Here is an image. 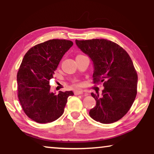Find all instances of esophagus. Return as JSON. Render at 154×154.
<instances>
[{
  "instance_id": "34e87169",
  "label": "esophagus",
  "mask_w": 154,
  "mask_h": 154,
  "mask_svg": "<svg viewBox=\"0 0 154 154\" xmlns=\"http://www.w3.org/2000/svg\"><path fill=\"white\" fill-rule=\"evenodd\" d=\"M75 95H80V94H83V91H82V90H76V91H75ZM84 94H85V96H87V95H88V94H87V93H84Z\"/></svg>"
}]
</instances>
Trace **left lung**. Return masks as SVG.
Segmentation results:
<instances>
[{
  "mask_svg": "<svg viewBox=\"0 0 154 154\" xmlns=\"http://www.w3.org/2000/svg\"><path fill=\"white\" fill-rule=\"evenodd\" d=\"M78 48L91 59L94 83L103 82L102 95L92 93L96 101L90 116L102 124L118 121L127 113L137 95L138 77L128 54L106 39L75 40Z\"/></svg>",
  "mask_w": 154,
  "mask_h": 154,
  "instance_id": "obj_1",
  "label": "left lung"
}]
</instances>
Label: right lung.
I'll use <instances>...</instances> for the list:
<instances>
[{"label":"right lung","mask_w":154,"mask_h":154,"mask_svg":"<svg viewBox=\"0 0 154 154\" xmlns=\"http://www.w3.org/2000/svg\"><path fill=\"white\" fill-rule=\"evenodd\" d=\"M73 45L71 41L52 39L38 44L27 51L17 75V95L24 113L40 124L56 120L72 91L58 94L51 92L49 81L65 53Z\"/></svg>","instance_id":"add662e5"}]
</instances>
